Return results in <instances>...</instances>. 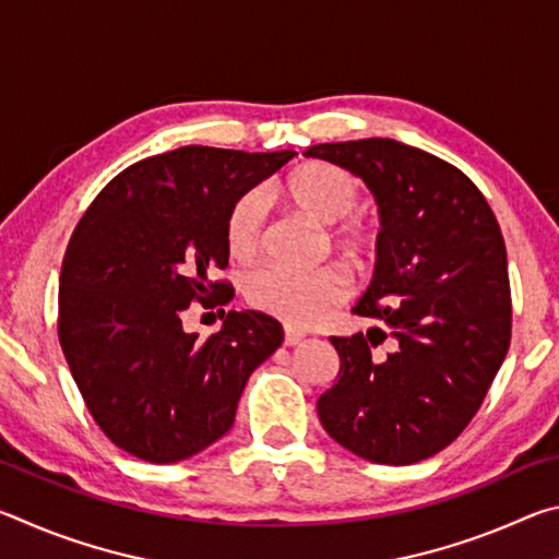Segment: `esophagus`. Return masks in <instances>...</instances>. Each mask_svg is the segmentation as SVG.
<instances>
[{
    "mask_svg": "<svg viewBox=\"0 0 559 559\" xmlns=\"http://www.w3.org/2000/svg\"><path fill=\"white\" fill-rule=\"evenodd\" d=\"M302 337H306V335H302L300 330H296V328H286V333H283V343H286L288 347H293V345H298Z\"/></svg>",
    "mask_w": 559,
    "mask_h": 559,
    "instance_id": "1",
    "label": "esophagus"
}]
</instances>
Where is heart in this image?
<instances>
[{
  "label": "heart",
  "mask_w": 559,
  "mask_h": 559,
  "mask_svg": "<svg viewBox=\"0 0 559 559\" xmlns=\"http://www.w3.org/2000/svg\"><path fill=\"white\" fill-rule=\"evenodd\" d=\"M283 194L310 219L333 224V241L353 257H362L372 249V224L355 212L362 202V185L353 173L330 163H308L290 173L283 185ZM263 222H266V202L259 189L236 197L224 224L226 249L234 259L246 261L257 257ZM347 293L349 278L340 266L316 271L261 266L243 278V296L249 306L298 328L316 323L330 308L343 302Z\"/></svg>",
  "instance_id": "heart-1"
}]
</instances>
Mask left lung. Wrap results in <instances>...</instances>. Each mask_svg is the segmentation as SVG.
Wrapping results in <instances>:
<instances>
[{
  "label": "left lung",
  "mask_w": 559,
  "mask_h": 559,
  "mask_svg": "<svg viewBox=\"0 0 559 559\" xmlns=\"http://www.w3.org/2000/svg\"><path fill=\"white\" fill-rule=\"evenodd\" d=\"M306 157L345 167L380 206L374 278L355 306L380 320L330 337L335 384L318 400L323 429L367 461L409 466L468 427L510 345L506 241L459 167L390 138L323 143ZM384 338V354L373 347Z\"/></svg>",
  "instance_id": "obj_1"
}]
</instances>
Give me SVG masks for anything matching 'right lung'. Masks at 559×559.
Here are the masks:
<instances>
[{
    "instance_id": "obj_1",
    "label": "right lung",
    "mask_w": 559,
    "mask_h": 559,
    "mask_svg": "<svg viewBox=\"0 0 559 559\" xmlns=\"http://www.w3.org/2000/svg\"><path fill=\"white\" fill-rule=\"evenodd\" d=\"M187 145L122 169L81 216L59 278V340L103 433L150 463H177L231 429L251 372L283 343L259 310H229L200 340L192 300L226 306L224 224L236 197L293 159ZM224 313V310H222Z\"/></svg>"
}]
</instances>
